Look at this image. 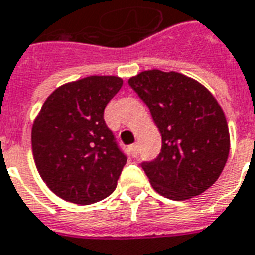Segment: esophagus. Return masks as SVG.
Listing matches in <instances>:
<instances>
[{
  "mask_svg": "<svg viewBox=\"0 0 255 255\" xmlns=\"http://www.w3.org/2000/svg\"><path fill=\"white\" fill-rule=\"evenodd\" d=\"M138 148H139L138 143H133V145H130V150H131V154H133L134 157L138 154Z\"/></svg>",
  "mask_w": 255,
  "mask_h": 255,
  "instance_id": "esophagus-1",
  "label": "esophagus"
}]
</instances>
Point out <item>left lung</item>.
<instances>
[{"label":"left lung","mask_w":255,"mask_h":255,"mask_svg":"<svg viewBox=\"0 0 255 255\" xmlns=\"http://www.w3.org/2000/svg\"><path fill=\"white\" fill-rule=\"evenodd\" d=\"M128 83L146 103L161 134L160 154L142 164L153 189L172 200L207 191L230 152L227 121L214 95L175 71H142Z\"/></svg>","instance_id":"left-lung-1"}]
</instances>
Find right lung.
<instances>
[{
  "label": "right lung",
  "instance_id": "right-lung-1",
  "mask_svg": "<svg viewBox=\"0 0 255 255\" xmlns=\"http://www.w3.org/2000/svg\"><path fill=\"white\" fill-rule=\"evenodd\" d=\"M124 80L93 75L57 87L32 125V152L47 187L75 204H93L116 189L126 164L103 120Z\"/></svg>",
  "mask_w": 255,
  "mask_h": 255
}]
</instances>
